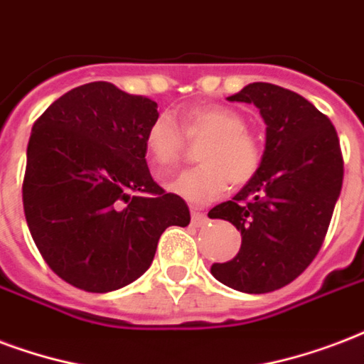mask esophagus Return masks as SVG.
Here are the masks:
<instances>
[{"instance_id":"1","label":"esophagus","mask_w":364,"mask_h":364,"mask_svg":"<svg viewBox=\"0 0 364 364\" xmlns=\"http://www.w3.org/2000/svg\"><path fill=\"white\" fill-rule=\"evenodd\" d=\"M191 219H193L194 227H204L208 223L206 215L202 212H198V210H193V212H191Z\"/></svg>"}]
</instances>
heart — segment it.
Wrapping results in <instances>:
<instances>
[{"label": "heart", "mask_w": 364, "mask_h": 364, "mask_svg": "<svg viewBox=\"0 0 364 364\" xmlns=\"http://www.w3.org/2000/svg\"><path fill=\"white\" fill-rule=\"evenodd\" d=\"M183 133L181 134V132ZM204 139L196 151L198 166L168 183L171 193L191 204H206L225 193L229 183L244 187L262 168V143L246 127L244 116L223 105H198L181 118V129L170 114H160L145 135V146L158 176L179 162L185 139Z\"/></svg>", "instance_id": "obj_1"}]
</instances>
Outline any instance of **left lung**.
Here are the masks:
<instances>
[{
	"label": "left lung",
	"instance_id": "obj_1",
	"mask_svg": "<svg viewBox=\"0 0 364 364\" xmlns=\"http://www.w3.org/2000/svg\"><path fill=\"white\" fill-rule=\"evenodd\" d=\"M229 101L254 102L267 135L257 176L208 213L242 235L237 257L213 263L212 274L238 292L267 294L298 279L323 246L342 191V149L328 116L281 85L250 83Z\"/></svg>",
	"mask_w": 364,
	"mask_h": 364
}]
</instances>
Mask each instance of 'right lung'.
<instances>
[{
	"label": "right lung",
	"mask_w": 364,
	"mask_h": 364,
	"mask_svg": "<svg viewBox=\"0 0 364 364\" xmlns=\"http://www.w3.org/2000/svg\"><path fill=\"white\" fill-rule=\"evenodd\" d=\"M156 108L149 97L91 82L34 122L22 181L28 229L47 265L80 290L133 282L151 267L160 235L191 223L185 200L146 166Z\"/></svg>",
	"instance_id": "right-lung-1"
}]
</instances>
